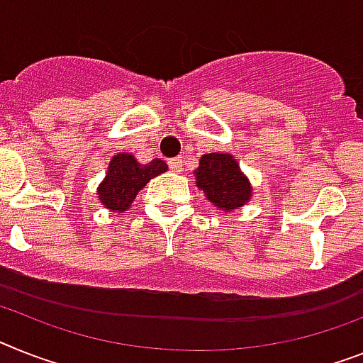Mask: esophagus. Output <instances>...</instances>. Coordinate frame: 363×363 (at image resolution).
<instances>
[{"instance_id":"34e87169","label":"esophagus","mask_w":363,"mask_h":363,"mask_svg":"<svg viewBox=\"0 0 363 363\" xmlns=\"http://www.w3.org/2000/svg\"><path fill=\"white\" fill-rule=\"evenodd\" d=\"M169 169L172 170V172H182V169H184V161H182V157H174V160H170Z\"/></svg>"}]
</instances>
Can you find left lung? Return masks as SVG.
<instances>
[{"instance_id": "left-lung-1", "label": "left lung", "mask_w": 363, "mask_h": 363, "mask_svg": "<svg viewBox=\"0 0 363 363\" xmlns=\"http://www.w3.org/2000/svg\"><path fill=\"white\" fill-rule=\"evenodd\" d=\"M194 176L206 199L224 211L242 208L252 196V185L230 154H203Z\"/></svg>"}]
</instances>
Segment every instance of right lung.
Wrapping results in <instances>:
<instances>
[{
	"label": "right lung",
	"instance_id": "add662e5",
	"mask_svg": "<svg viewBox=\"0 0 363 363\" xmlns=\"http://www.w3.org/2000/svg\"><path fill=\"white\" fill-rule=\"evenodd\" d=\"M167 163L161 160L143 164L135 160V155L125 152L113 155L106 178L98 187V199L101 206H106L111 211L124 213L130 209L140 189L152 178L167 172Z\"/></svg>",
	"mask_w": 363,
	"mask_h": 363
}]
</instances>
